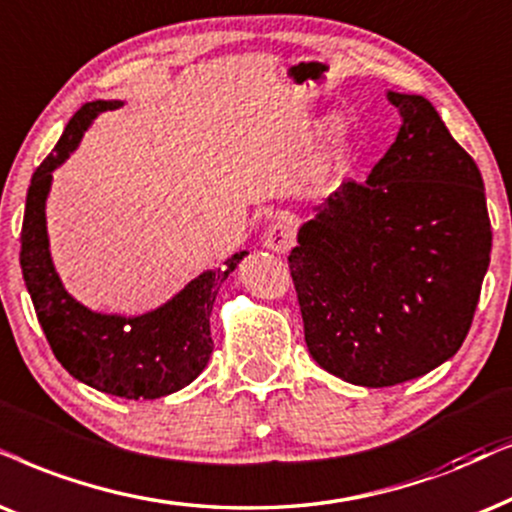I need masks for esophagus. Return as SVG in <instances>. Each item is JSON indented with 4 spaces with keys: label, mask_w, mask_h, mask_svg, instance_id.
Masks as SVG:
<instances>
[{
    "label": "esophagus",
    "mask_w": 512,
    "mask_h": 512,
    "mask_svg": "<svg viewBox=\"0 0 512 512\" xmlns=\"http://www.w3.org/2000/svg\"><path fill=\"white\" fill-rule=\"evenodd\" d=\"M263 240H265V247L275 251V254H287L291 244H294V223L289 221L272 223L270 228L265 230Z\"/></svg>",
    "instance_id": "obj_1"
}]
</instances>
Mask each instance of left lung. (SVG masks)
Masks as SVG:
<instances>
[{
	"label": "left lung",
	"instance_id": "left-lung-1",
	"mask_svg": "<svg viewBox=\"0 0 512 512\" xmlns=\"http://www.w3.org/2000/svg\"><path fill=\"white\" fill-rule=\"evenodd\" d=\"M395 143L298 230L289 254L310 355L388 388L456 355L480 301L491 223L475 159L423 96L395 94Z\"/></svg>",
	"mask_w": 512,
	"mask_h": 512
}]
</instances>
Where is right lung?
<instances>
[{
  "label": "right lung",
  "instance_id": "1",
  "mask_svg": "<svg viewBox=\"0 0 512 512\" xmlns=\"http://www.w3.org/2000/svg\"><path fill=\"white\" fill-rule=\"evenodd\" d=\"M119 105L122 101L82 105L32 174L21 230V268L46 341L70 376L115 397L155 400L185 388L207 367L214 350L209 315L218 287L247 251L228 258L223 268L202 272L162 308L138 317L94 313L63 289L46 237L51 171L70 157L96 115Z\"/></svg>",
  "mask_w": 512,
  "mask_h": 512
}]
</instances>
